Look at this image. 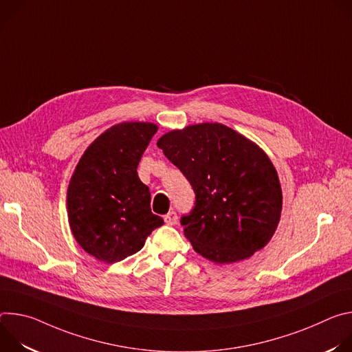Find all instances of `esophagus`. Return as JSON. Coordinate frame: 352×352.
<instances>
[{"instance_id": "34e87169", "label": "esophagus", "mask_w": 352, "mask_h": 352, "mask_svg": "<svg viewBox=\"0 0 352 352\" xmlns=\"http://www.w3.org/2000/svg\"><path fill=\"white\" fill-rule=\"evenodd\" d=\"M164 221H166V224H168V226H174V224H177V221H178V216H177V213H175V212H170V213H167V214L164 216Z\"/></svg>"}]
</instances>
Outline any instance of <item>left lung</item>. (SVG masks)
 I'll return each mask as SVG.
<instances>
[{"mask_svg":"<svg viewBox=\"0 0 352 352\" xmlns=\"http://www.w3.org/2000/svg\"><path fill=\"white\" fill-rule=\"evenodd\" d=\"M157 146L195 190V208L181 219L195 252L228 265L269 243L283 193L273 163L255 142L223 124L202 122L164 133Z\"/></svg>","mask_w":352,"mask_h":352,"instance_id":"left-lung-1","label":"left lung"}]
</instances>
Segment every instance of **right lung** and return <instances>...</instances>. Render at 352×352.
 Instances as JSON below:
<instances>
[{
	"instance_id": "add662e5",
	"label": "right lung",
	"mask_w": 352,
	"mask_h": 352,
	"mask_svg": "<svg viewBox=\"0 0 352 352\" xmlns=\"http://www.w3.org/2000/svg\"><path fill=\"white\" fill-rule=\"evenodd\" d=\"M152 122H120L85 150L67 192L68 221L80 248L104 263L139 252L146 238L163 226L150 209L148 188L138 164L157 132Z\"/></svg>"
}]
</instances>
